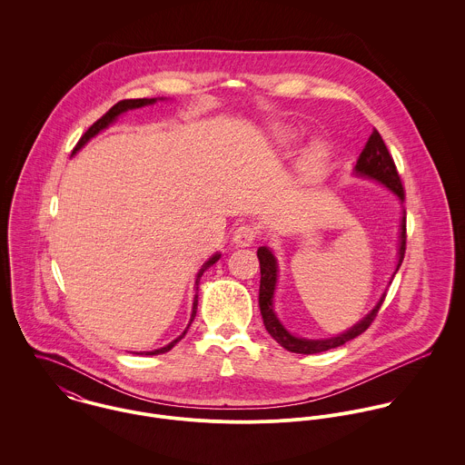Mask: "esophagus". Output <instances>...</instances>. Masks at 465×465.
<instances>
[{
    "label": "esophagus",
    "instance_id": "esophagus-1",
    "mask_svg": "<svg viewBox=\"0 0 465 465\" xmlns=\"http://www.w3.org/2000/svg\"><path fill=\"white\" fill-rule=\"evenodd\" d=\"M258 236V229L254 225H249V223H243L240 225L234 234H232V242L238 245V247H249Z\"/></svg>",
    "mask_w": 465,
    "mask_h": 465
}]
</instances>
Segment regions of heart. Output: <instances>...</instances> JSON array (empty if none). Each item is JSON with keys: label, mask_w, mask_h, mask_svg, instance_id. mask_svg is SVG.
<instances>
[{"label": "heart", "mask_w": 465, "mask_h": 465, "mask_svg": "<svg viewBox=\"0 0 465 465\" xmlns=\"http://www.w3.org/2000/svg\"><path fill=\"white\" fill-rule=\"evenodd\" d=\"M275 137L281 144H293L297 143L299 139V134L295 133L293 129L290 127H277L275 129ZM328 146L321 141H315L313 144H310L301 159V170L306 173V175H317L322 166L326 164V159H328Z\"/></svg>", "instance_id": "b5f03b06"}]
</instances>
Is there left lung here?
<instances>
[{"instance_id": "8db88e82", "label": "left lung", "mask_w": 465, "mask_h": 465, "mask_svg": "<svg viewBox=\"0 0 465 465\" xmlns=\"http://www.w3.org/2000/svg\"><path fill=\"white\" fill-rule=\"evenodd\" d=\"M352 173L356 177L371 179V181H376V183L383 184L402 203L404 190H402V184H401V179H399L394 159L389 153V148L383 143V139H381L378 131L371 134L363 152L360 153V157L356 161V166H354ZM404 251H406V211L402 209V216H401V223H399L398 265H396V270H394L389 284L392 282L394 275L398 273L399 266H401L402 258H404ZM258 260H260V268H262L260 310H262L263 324H265L268 334L281 347H284L290 352H297V354L324 352L328 349H334V347L343 345L345 341L360 336L371 326V322L374 321V317H376L378 310L381 308V304L385 301V295H387V292H383L380 301L376 302V306L361 321H358L352 328H349L347 331L340 332V334L331 336V338H302V336H297V334L288 331L282 326V322L279 321V317L273 310V295H275L277 277H279V265H277L275 254L270 251V247H260L258 249Z\"/></svg>"}]
</instances>
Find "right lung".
Here are the masks:
<instances>
[{"instance_id": "right-lung-1", "label": "right lung", "mask_w": 465, "mask_h": 465, "mask_svg": "<svg viewBox=\"0 0 465 465\" xmlns=\"http://www.w3.org/2000/svg\"><path fill=\"white\" fill-rule=\"evenodd\" d=\"M157 100H164V98H134V100H122V102H118L114 107H111L96 124H93L89 129H87V133L84 134L82 137H80V141L76 143V146L73 148V155L89 141V139H93L96 134L102 133V131H105L107 127H111L116 120H118V116H122L124 113H127V111H134V109H141V107H146V105H153ZM220 252H216V254H213L203 265L200 266L199 273H197V277H195V297H193V310H192V319H190V324H188V328L184 330V331L181 332L175 340H172L168 345H164V347H161V349H153V351H144V352H135V354H146V356H153V354H163V352H168L170 349H173V345L177 343V341H181L183 338H184V334L188 332L190 330V326H192V322H193V319H195V315H197V304H199V284H200V277H202V273L209 268V266L214 265L218 260H220Z\"/></svg>"}]
</instances>
